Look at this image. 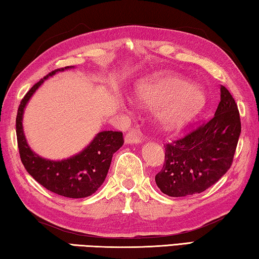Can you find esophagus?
Here are the masks:
<instances>
[{"instance_id": "obj_1", "label": "esophagus", "mask_w": 259, "mask_h": 259, "mask_svg": "<svg viewBox=\"0 0 259 259\" xmlns=\"http://www.w3.org/2000/svg\"><path fill=\"white\" fill-rule=\"evenodd\" d=\"M124 143L125 144H139L142 143V137H140V134L138 131H129L124 136Z\"/></svg>"}]
</instances>
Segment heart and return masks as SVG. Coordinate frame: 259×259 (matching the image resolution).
I'll list each match as a JSON object with an SVG mask.
<instances>
[{"label": "heart", "instance_id": "heart-1", "mask_svg": "<svg viewBox=\"0 0 259 259\" xmlns=\"http://www.w3.org/2000/svg\"><path fill=\"white\" fill-rule=\"evenodd\" d=\"M139 102L157 108L156 117L165 130H176L202 111L207 98L202 89L176 75H156L135 88Z\"/></svg>", "mask_w": 259, "mask_h": 259}]
</instances>
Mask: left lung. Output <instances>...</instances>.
Masks as SVG:
<instances>
[{
  "instance_id": "1",
  "label": "left lung",
  "mask_w": 259,
  "mask_h": 259,
  "mask_svg": "<svg viewBox=\"0 0 259 259\" xmlns=\"http://www.w3.org/2000/svg\"><path fill=\"white\" fill-rule=\"evenodd\" d=\"M240 134L238 105L221 85V102L211 119L164 146L163 168L155 176L157 187L166 195L179 198L212 186L231 168Z\"/></svg>"
}]
</instances>
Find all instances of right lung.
Listing matches in <instances>:
<instances>
[{
  "mask_svg": "<svg viewBox=\"0 0 259 259\" xmlns=\"http://www.w3.org/2000/svg\"><path fill=\"white\" fill-rule=\"evenodd\" d=\"M73 68L56 69L34 84L20 102L16 119V133L20 159L25 169L47 190L66 198H87L105 182L113 154L123 145L120 131H100L85 148L65 160H48L30 150L23 129V115L29 99L48 77Z\"/></svg>",
  "mask_w": 259,
  "mask_h": 259,
  "instance_id": "1",
  "label": "right lung"
}]
</instances>
